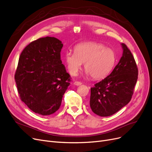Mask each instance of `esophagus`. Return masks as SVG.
Instances as JSON below:
<instances>
[{"label":"esophagus","mask_w":152,"mask_h":152,"mask_svg":"<svg viewBox=\"0 0 152 152\" xmlns=\"http://www.w3.org/2000/svg\"><path fill=\"white\" fill-rule=\"evenodd\" d=\"M74 84H75V85H76V86H80V85L82 84V83H81V82H78V81H75V82L74 83Z\"/></svg>","instance_id":"obj_1"}]
</instances>
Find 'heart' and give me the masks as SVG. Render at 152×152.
Listing matches in <instances>:
<instances>
[{
    "mask_svg": "<svg viewBox=\"0 0 152 152\" xmlns=\"http://www.w3.org/2000/svg\"><path fill=\"white\" fill-rule=\"evenodd\" d=\"M64 60L71 75H76L84 63L88 75L94 80H101L113 69L117 58L115 52L104 45L89 42L77 45L75 52H66Z\"/></svg>",
    "mask_w": 152,
    "mask_h": 152,
    "instance_id": "heart-1",
    "label": "heart"
}]
</instances>
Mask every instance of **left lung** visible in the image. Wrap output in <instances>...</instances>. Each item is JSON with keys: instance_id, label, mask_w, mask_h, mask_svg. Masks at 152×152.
<instances>
[{"instance_id": "obj_1", "label": "left lung", "mask_w": 152, "mask_h": 152, "mask_svg": "<svg viewBox=\"0 0 152 152\" xmlns=\"http://www.w3.org/2000/svg\"><path fill=\"white\" fill-rule=\"evenodd\" d=\"M122 56L111 73L91 88L90 107L101 117L114 114L131 100L138 78V68L132 53L121 43Z\"/></svg>"}]
</instances>
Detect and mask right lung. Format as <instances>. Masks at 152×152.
<instances>
[{
	"instance_id": "add662e5",
	"label": "right lung",
	"mask_w": 152,
	"mask_h": 152,
	"mask_svg": "<svg viewBox=\"0 0 152 152\" xmlns=\"http://www.w3.org/2000/svg\"><path fill=\"white\" fill-rule=\"evenodd\" d=\"M62 42L47 37L32 42L20 56L15 80L20 99L42 115L55 113L70 83L61 60Z\"/></svg>"
}]
</instances>
